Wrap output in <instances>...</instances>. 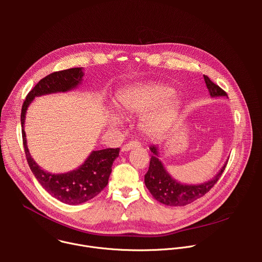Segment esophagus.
Returning <instances> with one entry per match:
<instances>
[{
    "label": "esophagus",
    "instance_id": "esophagus-1",
    "mask_svg": "<svg viewBox=\"0 0 262 262\" xmlns=\"http://www.w3.org/2000/svg\"><path fill=\"white\" fill-rule=\"evenodd\" d=\"M141 146V143L138 142V141H130L126 144H124L121 148V151H128V150H132V149L134 148H137V147H140Z\"/></svg>",
    "mask_w": 262,
    "mask_h": 262
}]
</instances>
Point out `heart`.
<instances>
[{"mask_svg": "<svg viewBox=\"0 0 262 262\" xmlns=\"http://www.w3.org/2000/svg\"><path fill=\"white\" fill-rule=\"evenodd\" d=\"M174 94L175 90L164 84H140L124 89L118 95V103L122 113L128 116L141 115L160 106L146 115L141 122V128L146 135L158 137L169 128L179 111V101L171 98ZM110 122L113 126H118L121 119L113 114L110 117Z\"/></svg>", "mask_w": 262, "mask_h": 262, "instance_id": "heart-1", "label": "heart"}]
</instances>
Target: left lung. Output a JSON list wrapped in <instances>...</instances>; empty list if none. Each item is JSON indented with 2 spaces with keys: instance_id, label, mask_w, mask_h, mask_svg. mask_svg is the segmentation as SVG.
Returning <instances> with one entry per match:
<instances>
[{
  "instance_id": "8db88e82",
  "label": "left lung",
  "mask_w": 262,
  "mask_h": 262,
  "mask_svg": "<svg viewBox=\"0 0 262 262\" xmlns=\"http://www.w3.org/2000/svg\"><path fill=\"white\" fill-rule=\"evenodd\" d=\"M206 87L211 97L226 96L227 93L215 85L207 76H203ZM152 156L149 164V169L145 174L146 188L151 193L154 198L159 202L169 206H184L203 197L216 183L226 168L228 161L222 167L219 173L209 181L201 184H182L173 179L166 171L163 163L159 159L158 147L152 145L149 147Z\"/></svg>"
}]
</instances>
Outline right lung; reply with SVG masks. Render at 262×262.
<instances>
[{"label": "right lung", "mask_w": 262, "mask_h": 262, "mask_svg": "<svg viewBox=\"0 0 262 262\" xmlns=\"http://www.w3.org/2000/svg\"><path fill=\"white\" fill-rule=\"evenodd\" d=\"M83 76L82 67L69 68L49 74L28 93L20 114L23 143L31 171L50 195L69 205L87 202L105 188L112 172V165L119 156V148H106L92 151L85 163L77 170L63 174H52L42 170L31 158L24 125L28 106L36 96L72 90L81 84Z\"/></svg>", "instance_id": "obj_1"}]
</instances>
